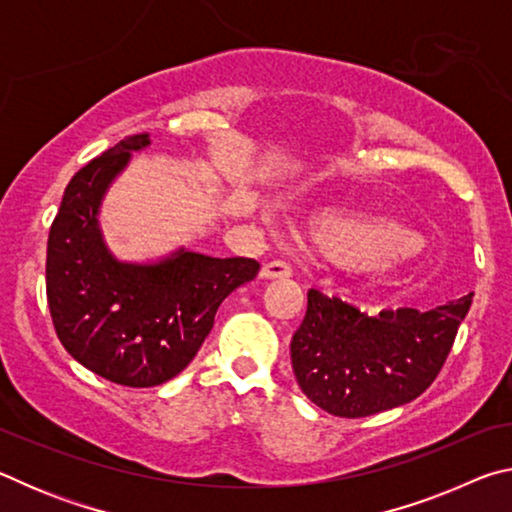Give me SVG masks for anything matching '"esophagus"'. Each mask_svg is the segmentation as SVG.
<instances>
[{
	"label": "esophagus",
	"instance_id": "1",
	"mask_svg": "<svg viewBox=\"0 0 512 512\" xmlns=\"http://www.w3.org/2000/svg\"><path fill=\"white\" fill-rule=\"evenodd\" d=\"M262 277L266 280H282V277H291V266L282 259H273L262 266Z\"/></svg>",
	"mask_w": 512,
	"mask_h": 512
}]
</instances>
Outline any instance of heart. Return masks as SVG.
Instances as JSON below:
<instances>
[{
    "mask_svg": "<svg viewBox=\"0 0 512 512\" xmlns=\"http://www.w3.org/2000/svg\"><path fill=\"white\" fill-rule=\"evenodd\" d=\"M311 239L329 259L352 266H388L418 248V235L384 216L320 210L309 219Z\"/></svg>",
    "mask_w": 512,
    "mask_h": 512,
    "instance_id": "b5f03b06",
    "label": "heart"
}]
</instances>
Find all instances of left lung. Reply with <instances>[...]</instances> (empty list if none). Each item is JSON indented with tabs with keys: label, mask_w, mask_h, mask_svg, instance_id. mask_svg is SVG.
I'll return each mask as SVG.
<instances>
[{
	"label": "left lung",
	"mask_w": 512,
	"mask_h": 512,
	"mask_svg": "<svg viewBox=\"0 0 512 512\" xmlns=\"http://www.w3.org/2000/svg\"><path fill=\"white\" fill-rule=\"evenodd\" d=\"M472 293L429 311L386 309L368 316L311 289L291 339V366L311 402L339 418L395 409L431 386L452 350Z\"/></svg>",
	"instance_id": "1"
}]
</instances>
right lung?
<instances>
[{
	"instance_id": "add662e5",
	"label": "right lung",
	"mask_w": 512,
	"mask_h": 512,
	"mask_svg": "<svg viewBox=\"0 0 512 512\" xmlns=\"http://www.w3.org/2000/svg\"><path fill=\"white\" fill-rule=\"evenodd\" d=\"M149 133L112 146L69 180L47 241V302L72 357L108 381L160 386L201 350L216 309L259 264L178 248L155 262H126L103 239V196Z\"/></svg>"
}]
</instances>
